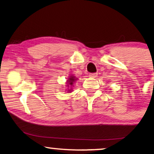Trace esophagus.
I'll list each match as a JSON object with an SVG mask.
<instances>
[{
  "mask_svg": "<svg viewBox=\"0 0 154 154\" xmlns=\"http://www.w3.org/2000/svg\"><path fill=\"white\" fill-rule=\"evenodd\" d=\"M97 73H91V74H89V77L95 78V77H97Z\"/></svg>",
  "mask_w": 154,
  "mask_h": 154,
  "instance_id": "esophagus-1",
  "label": "esophagus"
}]
</instances>
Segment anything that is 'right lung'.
Returning <instances> with one entry per match:
<instances>
[{"instance_id": "add662e5", "label": "right lung", "mask_w": 154, "mask_h": 154, "mask_svg": "<svg viewBox=\"0 0 154 154\" xmlns=\"http://www.w3.org/2000/svg\"><path fill=\"white\" fill-rule=\"evenodd\" d=\"M77 80H78V78L74 76L73 75H71L68 78L67 80H66V87H67V89L66 91H67L68 93H72V87L74 86V84L75 83V82H77Z\"/></svg>"}]
</instances>
